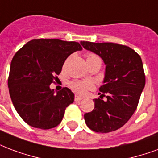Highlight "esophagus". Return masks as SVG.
<instances>
[{
	"label": "esophagus",
	"instance_id": "obj_1",
	"mask_svg": "<svg viewBox=\"0 0 158 158\" xmlns=\"http://www.w3.org/2000/svg\"><path fill=\"white\" fill-rule=\"evenodd\" d=\"M83 98L82 97H79L78 96V95H75V97H74V100L75 101H80V100H82Z\"/></svg>",
	"mask_w": 158,
	"mask_h": 158
}]
</instances>
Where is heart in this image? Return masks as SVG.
I'll return each instance as SVG.
<instances>
[{
	"instance_id": "heart-1",
	"label": "heart",
	"mask_w": 158,
	"mask_h": 158,
	"mask_svg": "<svg viewBox=\"0 0 158 158\" xmlns=\"http://www.w3.org/2000/svg\"><path fill=\"white\" fill-rule=\"evenodd\" d=\"M87 62L93 61V60H96V59H100V58L96 56L94 53H88L87 55ZM69 88L75 92L76 94H80V95H85L89 90L94 89V85L91 81L89 80H73L69 84Z\"/></svg>"
}]
</instances>
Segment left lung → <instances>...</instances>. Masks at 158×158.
<instances>
[{"label": "left lung", "mask_w": 158, "mask_h": 158, "mask_svg": "<svg viewBox=\"0 0 158 158\" xmlns=\"http://www.w3.org/2000/svg\"><path fill=\"white\" fill-rule=\"evenodd\" d=\"M85 49L96 53L106 64L101 95L94 99V108L85 113V121L95 132L108 133L129 121L138 106L146 78L141 58L126 45L113 43L81 42ZM106 97L107 100H102Z\"/></svg>", "instance_id": "8db88e82"}]
</instances>
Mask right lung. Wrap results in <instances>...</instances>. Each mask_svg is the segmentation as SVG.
I'll list each match as a JSON object with an SVG mask.
<instances>
[{
	"label": "right lung",
	"instance_id": "obj_1",
	"mask_svg": "<svg viewBox=\"0 0 158 158\" xmlns=\"http://www.w3.org/2000/svg\"><path fill=\"white\" fill-rule=\"evenodd\" d=\"M82 49L76 42L59 39H33L14 55L10 63L8 88L17 112L35 128L56 127L74 94L65 87L54 94L50 85L58 79L66 58Z\"/></svg>",
	"mask_w": 158,
	"mask_h": 158
}]
</instances>
